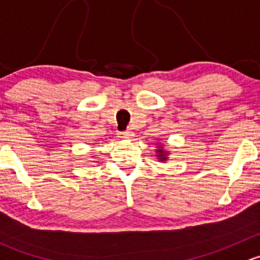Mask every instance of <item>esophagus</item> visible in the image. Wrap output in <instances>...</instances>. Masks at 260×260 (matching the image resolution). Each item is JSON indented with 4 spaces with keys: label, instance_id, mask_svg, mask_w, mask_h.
I'll use <instances>...</instances> for the list:
<instances>
[{
    "label": "esophagus",
    "instance_id": "obj_1",
    "mask_svg": "<svg viewBox=\"0 0 260 260\" xmlns=\"http://www.w3.org/2000/svg\"><path fill=\"white\" fill-rule=\"evenodd\" d=\"M120 138H133L135 137V133L132 132V131H125V132H122L119 133Z\"/></svg>",
    "mask_w": 260,
    "mask_h": 260
}]
</instances>
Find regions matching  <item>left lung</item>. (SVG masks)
Here are the masks:
<instances>
[{"mask_svg": "<svg viewBox=\"0 0 260 260\" xmlns=\"http://www.w3.org/2000/svg\"><path fill=\"white\" fill-rule=\"evenodd\" d=\"M158 157H161V159H166V157L164 156V152H162V149H158Z\"/></svg>", "mask_w": 260, "mask_h": 260, "instance_id": "8db88e82", "label": "left lung"}]
</instances>
